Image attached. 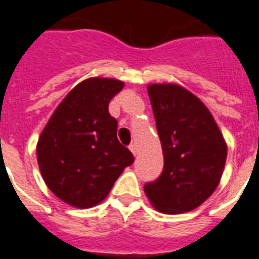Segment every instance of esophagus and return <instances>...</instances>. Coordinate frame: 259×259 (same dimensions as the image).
I'll use <instances>...</instances> for the list:
<instances>
[{
    "instance_id": "1",
    "label": "esophagus",
    "mask_w": 259,
    "mask_h": 259,
    "mask_svg": "<svg viewBox=\"0 0 259 259\" xmlns=\"http://www.w3.org/2000/svg\"><path fill=\"white\" fill-rule=\"evenodd\" d=\"M130 150L133 152L134 156H137V146H135V145H130Z\"/></svg>"
}]
</instances>
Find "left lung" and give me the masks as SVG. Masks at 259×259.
Returning a JSON list of instances; mask_svg holds the SVG:
<instances>
[{
	"label": "left lung",
	"instance_id": "1",
	"mask_svg": "<svg viewBox=\"0 0 259 259\" xmlns=\"http://www.w3.org/2000/svg\"><path fill=\"white\" fill-rule=\"evenodd\" d=\"M164 166L155 183L145 184L150 205L168 214L198 208L221 183L226 141L208 107L176 83L148 85Z\"/></svg>",
	"mask_w": 259,
	"mask_h": 259
}]
</instances>
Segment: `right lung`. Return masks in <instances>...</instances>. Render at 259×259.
<instances>
[{"label":"right lung","mask_w":259,"mask_h":259,"mask_svg":"<svg viewBox=\"0 0 259 259\" xmlns=\"http://www.w3.org/2000/svg\"><path fill=\"white\" fill-rule=\"evenodd\" d=\"M124 88L111 78H89L75 86L38 137L36 153L50 191L71 206L92 208L109 195L115 180L134 163L117 139L110 100Z\"/></svg>","instance_id":"right-lung-1"}]
</instances>
